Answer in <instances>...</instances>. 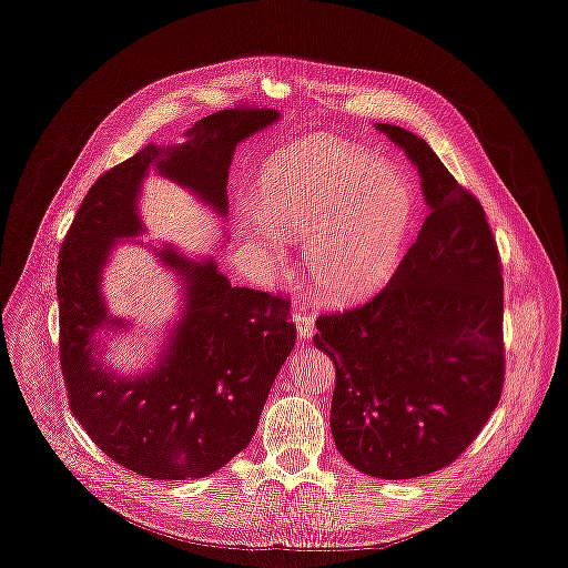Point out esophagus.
I'll list each match as a JSON object with an SVG mask.
<instances>
[{"label":"esophagus","mask_w":568,"mask_h":568,"mask_svg":"<svg viewBox=\"0 0 568 568\" xmlns=\"http://www.w3.org/2000/svg\"><path fill=\"white\" fill-rule=\"evenodd\" d=\"M292 321H294L296 332H298L301 338H312V336H314V318H312V316H307V314L301 312V310H294Z\"/></svg>","instance_id":"1"}]
</instances>
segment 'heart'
I'll return each mask as SVG.
<instances>
[{"label":"heart","instance_id":"heart-1","mask_svg":"<svg viewBox=\"0 0 568 568\" xmlns=\"http://www.w3.org/2000/svg\"><path fill=\"white\" fill-rule=\"evenodd\" d=\"M261 219L250 236L272 256L281 241H303L310 283L332 301L382 290L406 254L415 194L395 169L363 149L305 138L272 153L258 173Z\"/></svg>","mask_w":568,"mask_h":568}]
</instances>
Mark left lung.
<instances>
[{
  "mask_svg": "<svg viewBox=\"0 0 568 568\" xmlns=\"http://www.w3.org/2000/svg\"><path fill=\"white\" fill-rule=\"evenodd\" d=\"M419 169L428 219L390 283L316 318L336 367L329 428L338 453L379 479L450 466L481 433L504 386V278L484 207L428 142L376 124Z\"/></svg>",
  "mask_w": 568,
  "mask_h": 568,
  "instance_id": "left-lung-1",
  "label": "left lung"
}]
</instances>
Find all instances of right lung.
<instances>
[{
    "label": "right lung",
    "mask_w": 568,
    "mask_h": 568,
    "mask_svg": "<svg viewBox=\"0 0 568 568\" xmlns=\"http://www.w3.org/2000/svg\"><path fill=\"white\" fill-rule=\"evenodd\" d=\"M276 120L274 109L239 104L196 122L180 144H146L93 182L62 243L60 365L71 413L106 457L142 477H207L247 448L296 327L285 296L232 287L212 258L164 247L160 263L184 283L182 316L153 369L118 376L95 356V332L126 325L106 312L102 267L115 241L142 232L149 169L223 216L236 144Z\"/></svg>",
    "instance_id": "1"
}]
</instances>
